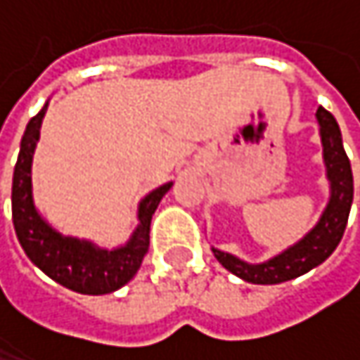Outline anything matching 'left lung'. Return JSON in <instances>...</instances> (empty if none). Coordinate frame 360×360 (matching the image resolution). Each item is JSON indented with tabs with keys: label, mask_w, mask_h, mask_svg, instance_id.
Wrapping results in <instances>:
<instances>
[{
	"label": "left lung",
	"mask_w": 360,
	"mask_h": 360,
	"mask_svg": "<svg viewBox=\"0 0 360 360\" xmlns=\"http://www.w3.org/2000/svg\"><path fill=\"white\" fill-rule=\"evenodd\" d=\"M317 120L321 127V141H323V158L327 167V179L331 183V198L325 208L321 221L315 225L311 233H307L304 240H300L296 246L281 252L279 256L262 262V264H248L233 254L212 248L217 260L231 271L233 275L242 277L250 283H281L294 277L304 275L313 266L321 264L325 258L335 250L340 244L350 206H352V171L350 160L342 146V133L331 112L319 106Z\"/></svg>",
	"instance_id": "obj_1"
}]
</instances>
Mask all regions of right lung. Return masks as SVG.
<instances>
[{
    "instance_id": "1",
    "label": "right lung",
    "mask_w": 360,
    "mask_h": 360,
    "mask_svg": "<svg viewBox=\"0 0 360 360\" xmlns=\"http://www.w3.org/2000/svg\"><path fill=\"white\" fill-rule=\"evenodd\" d=\"M47 104L33 116L20 141L18 160L12 179V221L16 238L37 266L60 285L79 294H110L122 288L141 266V260L150 248V223L162 195L173 183L148 193L139 204V225L127 246L116 250H100L91 242L77 238H62L53 231L35 210L31 187V162L35 152L41 120Z\"/></svg>"
}]
</instances>
